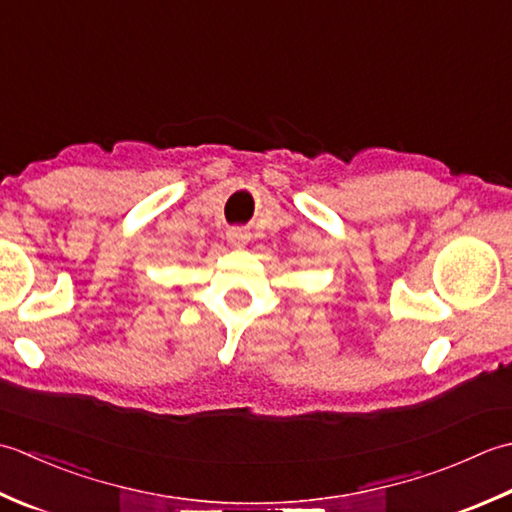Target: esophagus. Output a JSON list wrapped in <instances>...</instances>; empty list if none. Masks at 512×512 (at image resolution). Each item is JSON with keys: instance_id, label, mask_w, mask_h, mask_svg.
I'll use <instances>...</instances> for the list:
<instances>
[{"instance_id": "obj_1", "label": "esophagus", "mask_w": 512, "mask_h": 512, "mask_svg": "<svg viewBox=\"0 0 512 512\" xmlns=\"http://www.w3.org/2000/svg\"><path fill=\"white\" fill-rule=\"evenodd\" d=\"M227 241L234 247H243L249 241V232H245V229H241V227H232L227 232Z\"/></svg>"}]
</instances>
